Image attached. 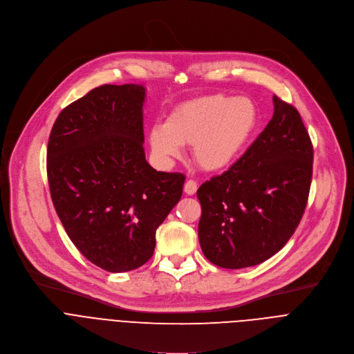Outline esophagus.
I'll return each instance as SVG.
<instances>
[{
    "label": "esophagus",
    "mask_w": 354,
    "mask_h": 354,
    "mask_svg": "<svg viewBox=\"0 0 354 354\" xmlns=\"http://www.w3.org/2000/svg\"><path fill=\"white\" fill-rule=\"evenodd\" d=\"M183 190H185L186 194L193 196V194L197 192V182L193 180V179L186 180V183H185V186H183Z\"/></svg>",
    "instance_id": "esophagus-1"
}]
</instances>
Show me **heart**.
Here are the masks:
<instances>
[{
	"instance_id": "b5f03b06",
	"label": "heart",
	"mask_w": 354,
	"mask_h": 354,
	"mask_svg": "<svg viewBox=\"0 0 354 354\" xmlns=\"http://www.w3.org/2000/svg\"><path fill=\"white\" fill-rule=\"evenodd\" d=\"M257 122V108L248 97L210 95L175 108L165 124L149 130L148 140L154 157L162 164L178 158L182 145H193L197 165L216 172L241 156Z\"/></svg>"
}]
</instances>
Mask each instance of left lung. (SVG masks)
I'll return each instance as SVG.
<instances>
[{
  "label": "left lung",
  "instance_id": "8db88e82",
  "mask_svg": "<svg viewBox=\"0 0 354 354\" xmlns=\"http://www.w3.org/2000/svg\"><path fill=\"white\" fill-rule=\"evenodd\" d=\"M272 120L228 171L197 190L198 242L224 269L259 265L287 243L304 214L314 148L298 111L273 96Z\"/></svg>",
  "mask_w": 354,
  "mask_h": 354
}]
</instances>
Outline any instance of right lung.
<instances>
[{"mask_svg":"<svg viewBox=\"0 0 354 354\" xmlns=\"http://www.w3.org/2000/svg\"><path fill=\"white\" fill-rule=\"evenodd\" d=\"M137 84L102 85L70 104L47 144V179L57 216L81 254L122 273L153 257L156 231L182 196L185 175L145 161Z\"/></svg>","mask_w":354,"mask_h":354,"instance_id":"add662e5","label":"right lung"}]
</instances>
